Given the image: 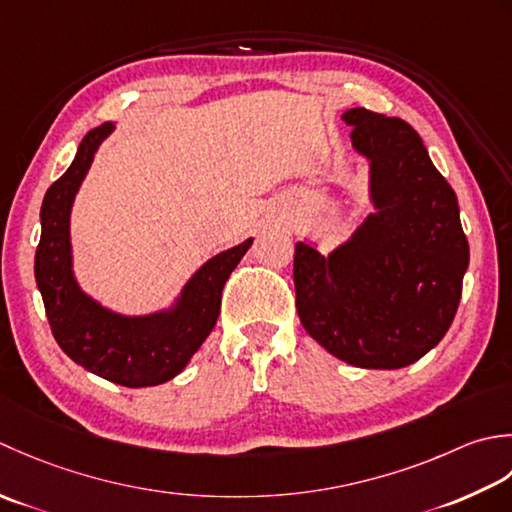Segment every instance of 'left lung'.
I'll return each instance as SVG.
<instances>
[{
  "mask_svg": "<svg viewBox=\"0 0 512 512\" xmlns=\"http://www.w3.org/2000/svg\"><path fill=\"white\" fill-rule=\"evenodd\" d=\"M342 121L369 161L373 212L327 256L296 243V309L338 360L402 369L444 338L460 305L468 269L460 205L409 123L367 108Z\"/></svg>",
  "mask_w": 512,
  "mask_h": 512,
  "instance_id": "8db88e82",
  "label": "left lung"
}]
</instances>
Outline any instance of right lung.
<instances>
[{"mask_svg":"<svg viewBox=\"0 0 512 512\" xmlns=\"http://www.w3.org/2000/svg\"><path fill=\"white\" fill-rule=\"evenodd\" d=\"M112 130V121L90 130L70 168L48 187L39 214L35 280L52 336L72 362L121 387H156L176 378L212 333L221 314L223 287L254 238L203 263L174 305L154 314L123 316L88 296L72 271L70 212L99 145Z\"/></svg>","mask_w":512,"mask_h":512,"instance_id":"1","label":"right lung"}]
</instances>
